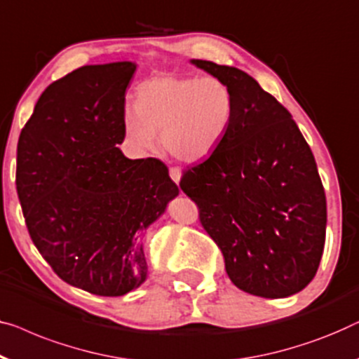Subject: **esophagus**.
<instances>
[{
    "label": "esophagus",
    "instance_id": "esophagus-1",
    "mask_svg": "<svg viewBox=\"0 0 359 359\" xmlns=\"http://www.w3.org/2000/svg\"><path fill=\"white\" fill-rule=\"evenodd\" d=\"M170 176H171V180H173L176 184H180L181 176H183V171H181V168L173 167V168H170Z\"/></svg>",
    "mask_w": 359,
    "mask_h": 359
}]
</instances>
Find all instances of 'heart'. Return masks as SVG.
Wrapping results in <instances>:
<instances>
[{"mask_svg": "<svg viewBox=\"0 0 359 359\" xmlns=\"http://www.w3.org/2000/svg\"><path fill=\"white\" fill-rule=\"evenodd\" d=\"M233 93L214 76L158 74L139 84L134 107L126 105L121 123L139 150L155 144L186 163L209 157L225 137L233 118Z\"/></svg>", "mask_w": 359, "mask_h": 359, "instance_id": "b5f03b06", "label": "heart"}]
</instances>
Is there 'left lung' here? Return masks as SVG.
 <instances>
[{
  "label": "left lung",
  "instance_id": "8db88e82",
  "mask_svg": "<svg viewBox=\"0 0 359 359\" xmlns=\"http://www.w3.org/2000/svg\"><path fill=\"white\" fill-rule=\"evenodd\" d=\"M233 93L218 147L184 170L180 188L199 207L243 292L287 298L309 285L324 251L327 204L314 155L290 111L233 66L191 60Z\"/></svg>",
  "mask_w": 359,
  "mask_h": 359
}]
</instances>
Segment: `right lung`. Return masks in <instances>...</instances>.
Segmentation results:
<instances>
[{"label": "right lung", "instance_id": "1", "mask_svg": "<svg viewBox=\"0 0 359 359\" xmlns=\"http://www.w3.org/2000/svg\"><path fill=\"white\" fill-rule=\"evenodd\" d=\"M136 67L90 65L55 81L18 142L15 188L35 248L61 280L98 296L145 282L139 240L180 194L163 162L116 147Z\"/></svg>", "mask_w": 359, "mask_h": 359}]
</instances>
